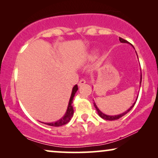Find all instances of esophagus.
<instances>
[{"label": "esophagus", "mask_w": 158, "mask_h": 158, "mask_svg": "<svg viewBox=\"0 0 158 158\" xmlns=\"http://www.w3.org/2000/svg\"><path fill=\"white\" fill-rule=\"evenodd\" d=\"M85 83H86V81H85V79H81V81H79V83H78V86H80V87H81V86L83 85Z\"/></svg>", "instance_id": "obj_1"}]
</instances>
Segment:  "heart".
<instances>
[{"label": "heart", "instance_id": "1", "mask_svg": "<svg viewBox=\"0 0 158 158\" xmlns=\"http://www.w3.org/2000/svg\"><path fill=\"white\" fill-rule=\"evenodd\" d=\"M89 57H91V56H90H90H89Z\"/></svg>", "mask_w": 158, "mask_h": 158}]
</instances>
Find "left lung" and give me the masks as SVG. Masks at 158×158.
I'll return each mask as SVG.
<instances>
[{
    "mask_svg": "<svg viewBox=\"0 0 158 158\" xmlns=\"http://www.w3.org/2000/svg\"><path fill=\"white\" fill-rule=\"evenodd\" d=\"M119 41L122 43H129L128 42H127V40H124V39H122V38H121V37H119ZM131 46H132L133 47H134V46L132 44H131ZM140 80H141V81H140V84H141V83H142V74H141V78H140ZM137 98L136 99V101H135V102L133 103V105L131 106L129 108V109L127 110V111H125V112H124V113H122V114H118V115H116V116H109V115H106V114H103L102 112H101L100 110L98 109V108L96 106V103H94V106H95V108H96V110H97V111H98V115L101 116V118H103V119H105V120H109V121H113V120H116V119H118V118H120L121 117H122L123 116H124L125 114H127V113H128L129 111H130L131 110V109H132V108L134 107V106H135V104L136 103V101H137Z\"/></svg>",
    "mask_w": 158,
    "mask_h": 158,
    "instance_id": "left-lung-1",
    "label": "left lung"
}]
</instances>
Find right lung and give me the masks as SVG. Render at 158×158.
Masks as SVG:
<instances>
[{"label":"right lung","mask_w":158,"mask_h":158,"mask_svg":"<svg viewBox=\"0 0 158 158\" xmlns=\"http://www.w3.org/2000/svg\"><path fill=\"white\" fill-rule=\"evenodd\" d=\"M77 90H78L77 85H75L73 88L72 94H71L70 101H69L68 109H67L66 113L64 115L63 117H62V118H60V120H58L55 122H52V123H43L42 122L43 124H45L47 125H49V126H52V127H60V126H62V125L66 124L67 123H68L69 122H70L71 118H72V116L73 115V113H74V110H73L72 103H73V98H74L75 93L77 92Z\"/></svg>","instance_id":"add662e5"}]
</instances>
